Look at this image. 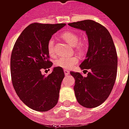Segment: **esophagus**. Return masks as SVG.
I'll return each mask as SVG.
<instances>
[{"mask_svg": "<svg viewBox=\"0 0 129 129\" xmlns=\"http://www.w3.org/2000/svg\"><path fill=\"white\" fill-rule=\"evenodd\" d=\"M63 71H64V73H65V75L66 76H68L69 74H70V71L68 70H67V69H64L63 70Z\"/></svg>", "mask_w": 129, "mask_h": 129, "instance_id": "34e87169", "label": "esophagus"}]
</instances>
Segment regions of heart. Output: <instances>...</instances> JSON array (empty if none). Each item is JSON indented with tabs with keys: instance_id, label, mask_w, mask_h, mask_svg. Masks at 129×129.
<instances>
[{
	"instance_id": "obj_1",
	"label": "heart",
	"mask_w": 129,
	"mask_h": 129,
	"mask_svg": "<svg viewBox=\"0 0 129 129\" xmlns=\"http://www.w3.org/2000/svg\"><path fill=\"white\" fill-rule=\"evenodd\" d=\"M62 37L67 41L71 46L76 47L79 50L82 51L85 49V44L84 43L80 42V38L75 33L70 31H66L62 34ZM54 43L55 40L52 37L48 41V50L50 55L52 56H55V50H54ZM79 59L76 56L71 57H59L54 61V65L57 67L70 69L73 68L75 65L78 63Z\"/></svg>"
}]
</instances>
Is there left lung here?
Listing matches in <instances>:
<instances>
[{
	"label": "left lung",
	"mask_w": 129,
	"mask_h": 129,
	"mask_svg": "<svg viewBox=\"0 0 129 129\" xmlns=\"http://www.w3.org/2000/svg\"><path fill=\"white\" fill-rule=\"evenodd\" d=\"M72 27L86 32L88 48L86 59L79 67L88 73L70 72L75 79L74 90L77 100L86 108H95L111 94L116 79L117 56L113 41L107 29L92 20L68 23Z\"/></svg>",
	"instance_id": "obj_1"
}]
</instances>
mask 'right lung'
Returning <instances> with one entry per match:
<instances>
[{
  "instance_id": "add662e5",
  "label": "right lung",
  "mask_w": 129,
  "mask_h": 129,
  "mask_svg": "<svg viewBox=\"0 0 129 129\" xmlns=\"http://www.w3.org/2000/svg\"><path fill=\"white\" fill-rule=\"evenodd\" d=\"M66 23L30 24L16 40L11 55L10 69L14 88L20 100L33 110L45 112L58 102L64 73L54 67L45 76L41 70L50 68L48 41Z\"/></svg>"
}]
</instances>
